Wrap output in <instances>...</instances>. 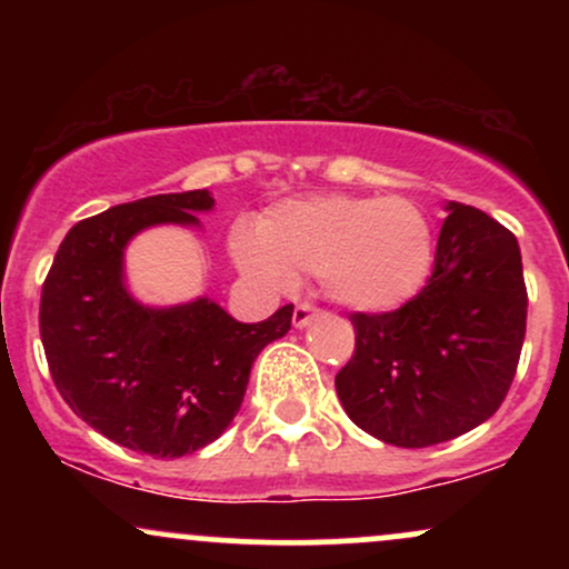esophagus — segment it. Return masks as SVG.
<instances>
[{
    "instance_id": "esophagus-1",
    "label": "esophagus",
    "mask_w": 569,
    "mask_h": 569,
    "mask_svg": "<svg viewBox=\"0 0 569 569\" xmlns=\"http://www.w3.org/2000/svg\"><path fill=\"white\" fill-rule=\"evenodd\" d=\"M318 312H321V310H318L316 305H307V302L305 305H297V307H293L291 321H293V326H297V329H305V326L310 323L312 318L318 316Z\"/></svg>"
}]
</instances>
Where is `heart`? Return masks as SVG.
Instances as JSON below:
<instances>
[{
  "label": "heart",
  "instance_id": "heart-1",
  "mask_svg": "<svg viewBox=\"0 0 569 569\" xmlns=\"http://www.w3.org/2000/svg\"><path fill=\"white\" fill-rule=\"evenodd\" d=\"M232 257L264 289H291L307 272L337 305L390 312L428 283L436 232L426 208L401 194H321L278 202L257 232L238 227Z\"/></svg>",
  "mask_w": 569,
  "mask_h": 569
}]
</instances>
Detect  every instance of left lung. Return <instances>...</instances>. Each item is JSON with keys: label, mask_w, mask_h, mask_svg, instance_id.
<instances>
[{"label": "left lung", "mask_w": 569, "mask_h": 569, "mask_svg": "<svg viewBox=\"0 0 569 569\" xmlns=\"http://www.w3.org/2000/svg\"><path fill=\"white\" fill-rule=\"evenodd\" d=\"M433 276L390 312H350L356 350L337 396L358 428L407 449L457 439L500 409L527 331L513 232L449 202Z\"/></svg>", "instance_id": "8db88e82"}]
</instances>
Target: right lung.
I'll return each mask as SVG.
<instances>
[{"label":"right lung","mask_w":569,"mask_h":569,"mask_svg":"<svg viewBox=\"0 0 569 569\" xmlns=\"http://www.w3.org/2000/svg\"><path fill=\"white\" fill-rule=\"evenodd\" d=\"M208 189L152 194L74 224L42 286L39 335L58 393L120 447L152 457L198 452L243 403L253 361L291 329L293 305L240 323L200 297L147 307L130 297L122 253L154 224L198 227Z\"/></svg>","instance_id":"add662e5"}]
</instances>
